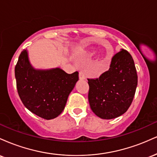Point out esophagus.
Masks as SVG:
<instances>
[{
    "label": "esophagus",
    "instance_id": "1",
    "mask_svg": "<svg viewBox=\"0 0 157 157\" xmlns=\"http://www.w3.org/2000/svg\"><path fill=\"white\" fill-rule=\"evenodd\" d=\"M79 78H80V80H85L86 79V77H85L84 73L82 71L79 72Z\"/></svg>",
    "mask_w": 157,
    "mask_h": 157
}]
</instances>
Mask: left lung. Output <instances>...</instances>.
<instances>
[{"label": "left lung", "instance_id": "8db88e82", "mask_svg": "<svg viewBox=\"0 0 157 157\" xmlns=\"http://www.w3.org/2000/svg\"><path fill=\"white\" fill-rule=\"evenodd\" d=\"M137 80L130 53L122 49L115 54L108 71L99 78H88V97L93 112L105 120L118 117L125 113L134 99Z\"/></svg>", "mask_w": 157, "mask_h": 157}]
</instances>
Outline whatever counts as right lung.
Segmentation results:
<instances>
[{
    "label": "right lung",
    "instance_id": "obj_1",
    "mask_svg": "<svg viewBox=\"0 0 157 157\" xmlns=\"http://www.w3.org/2000/svg\"><path fill=\"white\" fill-rule=\"evenodd\" d=\"M15 74L17 93L23 105L45 120H52L62 113L68 95L79 80L77 71L67 74L59 68L35 69L25 49L19 56Z\"/></svg>",
    "mask_w": 157,
    "mask_h": 157
}]
</instances>
